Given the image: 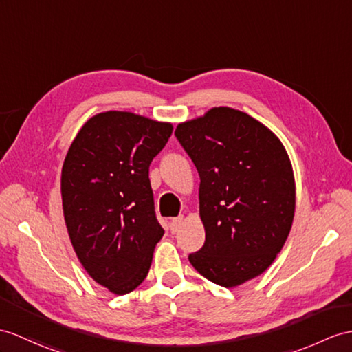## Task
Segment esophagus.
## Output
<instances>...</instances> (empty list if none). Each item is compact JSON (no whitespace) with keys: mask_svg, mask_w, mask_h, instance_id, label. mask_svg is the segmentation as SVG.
I'll return each instance as SVG.
<instances>
[{"mask_svg":"<svg viewBox=\"0 0 352 352\" xmlns=\"http://www.w3.org/2000/svg\"><path fill=\"white\" fill-rule=\"evenodd\" d=\"M182 221H184V217H177V218H173L170 221V230L171 233H176V231L179 230V227L182 226Z\"/></svg>","mask_w":352,"mask_h":352,"instance_id":"1","label":"esophagus"}]
</instances>
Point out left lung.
Segmentation results:
<instances>
[{"label":"left lung","instance_id":"8db88e82","mask_svg":"<svg viewBox=\"0 0 352 352\" xmlns=\"http://www.w3.org/2000/svg\"><path fill=\"white\" fill-rule=\"evenodd\" d=\"M175 135L200 175L206 241L188 258L213 284L242 285L275 261L293 226L288 153L267 126L231 107L179 124Z\"/></svg>","mask_w":352,"mask_h":352}]
</instances>
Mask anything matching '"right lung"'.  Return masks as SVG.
<instances>
[{
	"label": "right lung",
	"instance_id": "obj_1",
	"mask_svg": "<svg viewBox=\"0 0 352 352\" xmlns=\"http://www.w3.org/2000/svg\"><path fill=\"white\" fill-rule=\"evenodd\" d=\"M173 125L131 111L88 119L64 160V219L83 269L110 293L139 287L164 230L153 208L149 166Z\"/></svg>",
	"mask_w": 352,
	"mask_h": 352
}]
</instances>
